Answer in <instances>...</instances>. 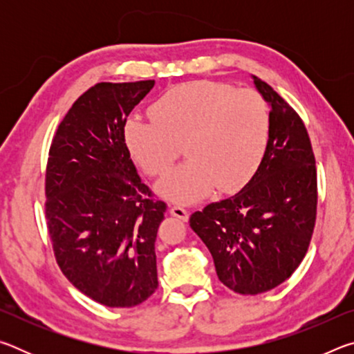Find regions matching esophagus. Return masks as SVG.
I'll list each match as a JSON object with an SVG mask.
<instances>
[{
    "label": "esophagus",
    "mask_w": 354,
    "mask_h": 354,
    "mask_svg": "<svg viewBox=\"0 0 354 354\" xmlns=\"http://www.w3.org/2000/svg\"><path fill=\"white\" fill-rule=\"evenodd\" d=\"M170 214L173 215V217H176L183 221H187V218H189V211L187 209H184L183 206H173L170 209Z\"/></svg>",
    "instance_id": "1"
}]
</instances>
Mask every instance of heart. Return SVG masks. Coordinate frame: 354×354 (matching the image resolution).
<instances>
[{"mask_svg": "<svg viewBox=\"0 0 354 354\" xmlns=\"http://www.w3.org/2000/svg\"><path fill=\"white\" fill-rule=\"evenodd\" d=\"M153 118H131L124 143L149 176H162L181 156L189 160L169 173L158 190L176 203H194L217 187L230 194L256 175L270 140V109L254 88L192 81L167 91L151 107Z\"/></svg>", "mask_w": 354, "mask_h": 354, "instance_id": "b5f03b06", "label": "heart"}]
</instances>
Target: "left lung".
Returning <instances> with one entry per match:
<instances>
[{"label": "left lung", "instance_id": "left-lung-1", "mask_svg": "<svg viewBox=\"0 0 354 354\" xmlns=\"http://www.w3.org/2000/svg\"><path fill=\"white\" fill-rule=\"evenodd\" d=\"M272 106L270 140L250 183L231 198L192 214L190 226L212 254L218 279L242 295L267 292L301 263L317 218V169L297 111L254 76Z\"/></svg>", "mask_w": 354, "mask_h": 354}]
</instances>
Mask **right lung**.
<instances>
[{
  "instance_id": "1",
  "label": "right lung",
  "mask_w": 354,
  "mask_h": 354,
  "mask_svg": "<svg viewBox=\"0 0 354 354\" xmlns=\"http://www.w3.org/2000/svg\"><path fill=\"white\" fill-rule=\"evenodd\" d=\"M153 80L98 82L70 107L53 137L45 218L59 268L109 308H133L158 289L156 236L167 203L140 181L124 143L131 111Z\"/></svg>"
}]
</instances>
